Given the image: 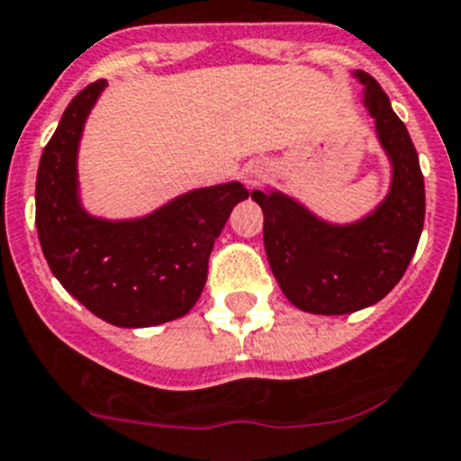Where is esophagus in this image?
Segmentation results:
<instances>
[{
    "label": "esophagus",
    "instance_id": "34e87169",
    "mask_svg": "<svg viewBox=\"0 0 461 461\" xmlns=\"http://www.w3.org/2000/svg\"><path fill=\"white\" fill-rule=\"evenodd\" d=\"M267 176H268V165L264 163V160H250L246 167L240 169V179H243V184H246L248 188L259 185Z\"/></svg>",
    "mask_w": 461,
    "mask_h": 461
}]
</instances>
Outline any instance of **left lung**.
Returning <instances> with one entry per match:
<instances>
[{
	"label": "left lung",
	"instance_id": "left-lung-1",
	"mask_svg": "<svg viewBox=\"0 0 461 461\" xmlns=\"http://www.w3.org/2000/svg\"><path fill=\"white\" fill-rule=\"evenodd\" d=\"M354 77L391 163L384 200L358 221L330 222L282 190L252 193L273 276L303 312L349 314L379 303L404 276L425 222V181L409 131L375 77L365 70Z\"/></svg>",
	"mask_w": 461,
	"mask_h": 461
}]
</instances>
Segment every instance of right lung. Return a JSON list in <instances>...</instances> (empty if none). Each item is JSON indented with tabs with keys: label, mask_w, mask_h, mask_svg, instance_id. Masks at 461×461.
I'll return each instance as SVG.
<instances>
[{
	"label": "right lung",
	"mask_w": 461,
	"mask_h": 461,
	"mask_svg": "<svg viewBox=\"0 0 461 461\" xmlns=\"http://www.w3.org/2000/svg\"><path fill=\"white\" fill-rule=\"evenodd\" d=\"M105 80L68 103L36 174V230L61 287L119 329H147L190 312L209 255L231 209L250 193L239 181L194 188L140 218L110 221L82 206L77 151Z\"/></svg>",
	"instance_id": "right-lung-1"
}]
</instances>
